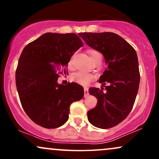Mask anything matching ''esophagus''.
<instances>
[{
	"mask_svg": "<svg viewBox=\"0 0 159 159\" xmlns=\"http://www.w3.org/2000/svg\"><path fill=\"white\" fill-rule=\"evenodd\" d=\"M84 97H87V96L89 95L88 88H87V87H84Z\"/></svg>",
	"mask_w": 159,
	"mask_h": 159,
	"instance_id": "1",
	"label": "esophagus"
}]
</instances>
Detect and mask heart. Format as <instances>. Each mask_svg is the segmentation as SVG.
Listing matches in <instances>:
<instances>
[{
  "label": "heart",
  "mask_w": 159,
  "mask_h": 159,
  "mask_svg": "<svg viewBox=\"0 0 159 159\" xmlns=\"http://www.w3.org/2000/svg\"><path fill=\"white\" fill-rule=\"evenodd\" d=\"M88 54L90 55V57L91 61L95 59L97 57L100 56L101 54H99V52H98L97 51L93 50V49H90V50L88 51ZM73 58L71 57L70 60H69L68 62V67L69 69H72L73 68ZM93 79V75L92 74L88 73V72H75L74 74H72V75L71 76V80H72L73 82H75V83L78 84H81L83 86H86Z\"/></svg>",
  "instance_id": "heart-1"
}]
</instances>
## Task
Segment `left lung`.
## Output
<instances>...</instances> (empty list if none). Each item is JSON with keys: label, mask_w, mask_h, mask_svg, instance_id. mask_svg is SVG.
<instances>
[{"label": "left lung", "mask_w": 159, "mask_h": 159, "mask_svg": "<svg viewBox=\"0 0 159 159\" xmlns=\"http://www.w3.org/2000/svg\"><path fill=\"white\" fill-rule=\"evenodd\" d=\"M89 46L101 52L107 67L100 76L101 89L91 87L89 93L98 99L87 112L89 122L99 129L118 125L132 111L138 94L140 72L137 53L121 36L111 32L80 33ZM108 84L107 86L104 85Z\"/></svg>", "instance_id": "obj_1"}]
</instances>
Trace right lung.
Returning <instances> with one entry per match:
<instances>
[{
  "mask_svg": "<svg viewBox=\"0 0 159 159\" xmlns=\"http://www.w3.org/2000/svg\"><path fill=\"white\" fill-rule=\"evenodd\" d=\"M81 46L75 34L46 33L23 49L16 72V87L25 113L40 126L63 125L71 104L84 97L78 84L57 83L60 75L68 73V62Z\"/></svg>",
  "mask_w": 159,
  "mask_h": 159,
  "instance_id": "add662e5",
  "label": "right lung"
}]
</instances>
